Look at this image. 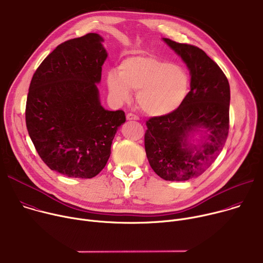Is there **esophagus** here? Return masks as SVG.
Segmentation results:
<instances>
[{
    "mask_svg": "<svg viewBox=\"0 0 263 263\" xmlns=\"http://www.w3.org/2000/svg\"><path fill=\"white\" fill-rule=\"evenodd\" d=\"M127 119H128V121H137L138 116H136V115H134L132 113H128L127 114Z\"/></svg>",
    "mask_w": 263,
    "mask_h": 263,
    "instance_id": "esophagus-1",
    "label": "esophagus"
}]
</instances>
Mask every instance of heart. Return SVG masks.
I'll return each instance as SVG.
<instances>
[{
  "label": "heart",
  "instance_id": "1",
  "mask_svg": "<svg viewBox=\"0 0 263 263\" xmlns=\"http://www.w3.org/2000/svg\"><path fill=\"white\" fill-rule=\"evenodd\" d=\"M107 87L112 99L124 104L132 90H138L137 102L147 114L161 116L175 112L184 103L190 78L179 65L154 55H133L119 65V71H108Z\"/></svg>",
  "mask_w": 263,
  "mask_h": 263
}]
</instances>
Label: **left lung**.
Returning <instances> with one entry per match:
<instances>
[{"mask_svg":"<svg viewBox=\"0 0 263 263\" xmlns=\"http://www.w3.org/2000/svg\"><path fill=\"white\" fill-rule=\"evenodd\" d=\"M162 41L190 71V92L175 112L147 122L145 149L162 179L185 181L201 175L223 149L229 133L230 85L219 66L198 47Z\"/></svg>","mask_w":263,"mask_h":263,"instance_id":"1","label":"left lung"}]
</instances>
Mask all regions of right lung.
I'll use <instances>...</instances> for the list:
<instances>
[{
    "instance_id": "add662e5",
    "label": "right lung",
    "mask_w": 263,
    "mask_h": 263,
    "mask_svg": "<svg viewBox=\"0 0 263 263\" xmlns=\"http://www.w3.org/2000/svg\"><path fill=\"white\" fill-rule=\"evenodd\" d=\"M103 42L102 35L88 33L59 45L29 86L28 134L43 161L68 177L97 176L126 122L124 111H109L101 104L98 84L108 57Z\"/></svg>"
}]
</instances>
